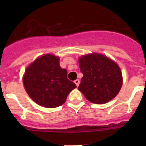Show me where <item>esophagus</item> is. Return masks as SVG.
Wrapping results in <instances>:
<instances>
[{
  "label": "esophagus",
  "instance_id": "esophagus-1",
  "mask_svg": "<svg viewBox=\"0 0 146 146\" xmlns=\"http://www.w3.org/2000/svg\"><path fill=\"white\" fill-rule=\"evenodd\" d=\"M80 82V81L79 79H77V80H74V83H75L76 86H79Z\"/></svg>",
  "mask_w": 146,
  "mask_h": 146
}]
</instances>
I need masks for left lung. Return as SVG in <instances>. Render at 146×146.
<instances>
[{
  "label": "left lung",
  "mask_w": 146,
  "mask_h": 146,
  "mask_svg": "<svg viewBox=\"0 0 146 146\" xmlns=\"http://www.w3.org/2000/svg\"><path fill=\"white\" fill-rule=\"evenodd\" d=\"M83 74L78 90L94 104H105L118 95L123 85L122 72L116 62L106 55L92 52L78 58Z\"/></svg>",
  "instance_id": "left-lung-1"
}]
</instances>
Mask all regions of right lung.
I'll return each instance as SVG.
<instances>
[{"instance_id": "1", "label": "right lung", "mask_w": 146, "mask_h": 146, "mask_svg": "<svg viewBox=\"0 0 146 146\" xmlns=\"http://www.w3.org/2000/svg\"><path fill=\"white\" fill-rule=\"evenodd\" d=\"M59 63L60 57L47 53L37 58L25 69L23 86L28 96L40 106H60L77 87L67 79V70L62 69Z\"/></svg>"}]
</instances>
